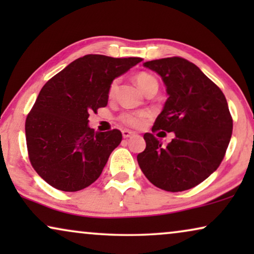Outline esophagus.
Listing matches in <instances>:
<instances>
[{
    "mask_svg": "<svg viewBox=\"0 0 254 254\" xmlns=\"http://www.w3.org/2000/svg\"><path fill=\"white\" fill-rule=\"evenodd\" d=\"M133 135H135L134 131L128 130V129H124V130H123V136H124V138L131 137V136H133Z\"/></svg>",
    "mask_w": 254,
    "mask_h": 254,
    "instance_id": "34e87169",
    "label": "esophagus"
}]
</instances>
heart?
<instances>
[{
    "label": "heart",
    "instance_id": "1",
    "mask_svg": "<svg viewBox=\"0 0 254 254\" xmlns=\"http://www.w3.org/2000/svg\"><path fill=\"white\" fill-rule=\"evenodd\" d=\"M134 78H135V82H136V84L138 85V88H140L143 92L149 88V86L158 85L157 79H156L151 74H148V72H144V71L137 72ZM116 89H117V81H113L110 85L109 95L113 96L114 92H116ZM148 116L149 114L147 112H143V111H142V112H127V113H124L123 116L120 117V120L123 121L124 124L128 125V126L137 128V127H141L142 125L144 124V121L148 118Z\"/></svg>",
    "mask_w": 254,
    "mask_h": 254
}]
</instances>
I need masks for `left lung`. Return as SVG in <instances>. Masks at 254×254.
I'll use <instances>...</instances> for the list:
<instances>
[{
	"label": "left lung",
	"instance_id": "obj_1",
	"mask_svg": "<svg viewBox=\"0 0 254 254\" xmlns=\"http://www.w3.org/2000/svg\"><path fill=\"white\" fill-rule=\"evenodd\" d=\"M166 86V99L152 131H173L175 138L162 147L150 133L138 165L149 182L168 192L199 185L216 171L232 134V118L221 89L199 67L173 57L144 62Z\"/></svg>",
	"mask_w": 254,
	"mask_h": 254
}]
</instances>
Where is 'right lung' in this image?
Wrapping results in <instances>:
<instances>
[{"instance_id":"right-lung-1","label":"right lung","mask_w":254,"mask_h":254,"mask_svg":"<svg viewBox=\"0 0 254 254\" xmlns=\"http://www.w3.org/2000/svg\"><path fill=\"white\" fill-rule=\"evenodd\" d=\"M141 61L89 54L43 86L26 118L25 135L31 164L47 184L76 192L99 178L123 134L95 131L88 125L89 113L105 107L113 79Z\"/></svg>"}]
</instances>
